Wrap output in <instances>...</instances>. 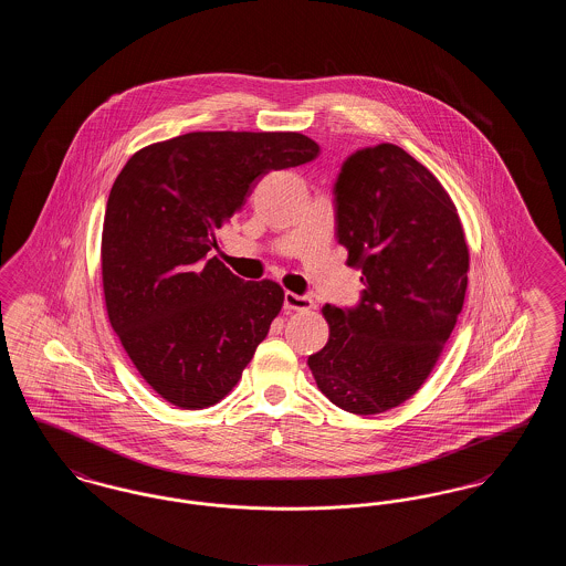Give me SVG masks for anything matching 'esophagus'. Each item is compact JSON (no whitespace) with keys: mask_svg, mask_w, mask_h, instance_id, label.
<instances>
[{"mask_svg":"<svg viewBox=\"0 0 566 566\" xmlns=\"http://www.w3.org/2000/svg\"><path fill=\"white\" fill-rule=\"evenodd\" d=\"M284 307L286 310H310V307H314V301H312V296L284 293Z\"/></svg>","mask_w":566,"mask_h":566,"instance_id":"1","label":"esophagus"}]
</instances>
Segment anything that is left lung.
Masks as SVG:
<instances>
[{"label": "left lung", "instance_id": "8db88e82", "mask_svg": "<svg viewBox=\"0 0 566 566\" xmlns=\"http://www.w3.org/2000/svg\"><path fill=\"white\" fill-rule=\"evenodd\" d=\"M333 197L337 242L365 291L354 307L324 305L328 342L307 365L331 403L371 416L431 374L464 303L469 248L450 195L395 144L352 153Z\"/></svg>", "mask_w": 566, "mask_h": 566}]
</instances>
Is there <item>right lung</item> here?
I'll return each mask as SVG.
<instances>
[{
    "instance_id": "1",
    "label": "right lung",
    "mask_w": 566,
    "mask_h": 566,
    "mask_svg": "<svg viewBox=\"0 0 566 566\" xmlns=\"http://www.w3.org/2000/svg\"><path fill=\"white\" fill-rule=\"evenodd\" d=\"M318 153L301 134L195 132L142 148L114 180L102 235L106 310L165 401L218 403L268 337L284 291L227 270L216 233L265 174Z\"/></svg>"
}]
</instances>
